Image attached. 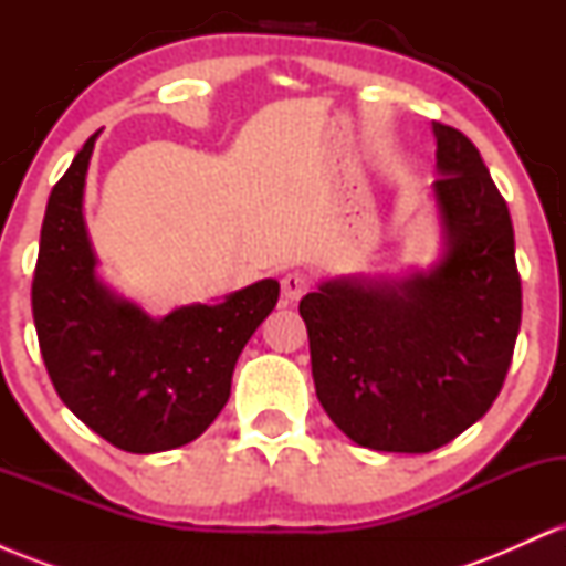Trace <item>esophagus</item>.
Wrapping results in <instances>:
<instances>
[{
	"label": "esophagus",
	"mask_w": 566,
	"mask_h": 566,
	"mask_svg": "<svg viewBox=\"0 0 566 566\" xmlns=\"http://www.w3.org/2000/svg\"><path fill=\"white\" fill-rule=\"evenodd\" d=\"M311 290V276L305 274V271L295 269V271H287V274L282 276V295L284 301H301L305 292Z\"/></svg>",
	"instance_id": "1"
}]
</instances>
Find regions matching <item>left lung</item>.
<instances>
[{"instance_id": "left-lung-1", "label": "left lung", "mask_w": 566, "mask_h": 566, "mask_svg": "<svg viewBox=\"0 0 566 566\" xmlns=\"http://www.w3.org/2000/svg\"><path fill=\"white\" fill-rule=\"evenodd\" d=\"M433 138L444 258L399 284L340 279L301 301L324 412L378 452H431L476 423L522 324L509 205L460 129L433 122Z\"/></svg>"}]
</instances>
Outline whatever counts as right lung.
Instances as JSON below:
<instances>
[{"label":"right lung","instance_id":"right-lung-1","mask_svg":"<svg viewBox=\"0 0 566 566\" xmlns=\"http://www.w3.org/2000/svg\"><path fill=\"white\" fill-rule=\"evenodd\" d=\"M95 138L48 199L31 282L39 350L63 405L97 437L135 454L175 450L226 407L239 354L274 311L279 282L263 279L223 303L184 305L165 319L103 287L82 218Z\"/></svg>","mask_w":566,"mask_h":566}]
</instances>
